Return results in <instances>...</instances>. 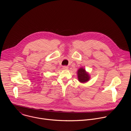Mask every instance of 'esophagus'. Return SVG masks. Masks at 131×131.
I'll list each match as a JSON object with an SVG mask.
<instances>
[{"instance_id": "esophagus-1", "label": "esophagus", "mask_w": 131, "mask_h": 131, "mask_svg": "<svg viewBox=\"0 0 131 131\" xmlns=\"http://www.w3.org/2000/svg\"><path fill=\"white\" fill-rule=\"evenodd\" d=\"M63 68L65 70H68V67L66 66H64L63 67Z\"/></svg>"}]
</instances>
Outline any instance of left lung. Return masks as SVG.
Masks as SVG:
<instances>
[{
	"label": "left lung",
	"instance_id": "8db88e82",
	"mask_svg": "<svg viewBox=\"0 0 131 131\" xmlns=\"http://www.w3.org/2000/svg\"><path fill=\"white\" fill-rule=\"evenodd\" d=\"M78 79L79 81L81 83H85L88 82L90 79V77L88 72H87L82 67L80 68L77 72Z\"/></svg>",
	"mask_w": 131,
	"mask_h": 131
}]
</instances>
